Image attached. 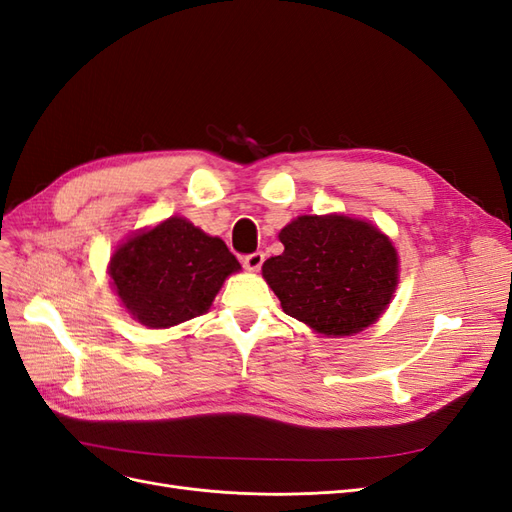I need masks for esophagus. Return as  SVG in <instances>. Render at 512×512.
Returning <instances> with one entry per match:
<instances>
[{
    "label": "esophagus",
    "instance_id": "obj_1",
    "mask_svg": "<svg viewBox=\"0 0 512 512\" xmlns=\"http://www.w3.org/2000/svg\"><path fill=\"white\" fill-rule=\"evenodd\" d=\"M262 262H265V254H262V252H254V254L243 256V267L247 271H258L262 267Z\"/></svg>",
    "mask_w": 512,
    "mask_h": 512
}]
</instances>
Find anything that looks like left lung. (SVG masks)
I'll use <instances>...</instances> for the list:
<instances>
[{
    "label": "left lung",
    "instance_id": "obj_1",
    "mask_svg": "<svg viewBox=\"0 0 512 512\" xmlns=\"http://www.w3.org/2000/svg\"><path fill=\"white\" fill-rule=\"evenodd\" d=\"M284 252L262 265L282 309L322 335L374 324L397 286V252L382 232L346 215H301L280 232Z\"/></svg>",
    "mask_w": 512,
    "mask_h": 512
}]
</instances>
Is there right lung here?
Returning <instances> with one entry per match:
<instances>
[{"instance_id": "add662e5", "label": "right lung", "mask_w": 512, "mask_h": 512, "mask_svg": "<svg viewBox=\"0 0 512 512\" xmlns=\"http://www.w3.org/2000/svg\"><path fill=\"white\" fill-rule=\"evenodd\" d=\"M239 269L222 239L183 218H168L119 245L108 273L138 322L168 329L205 314L226 277Z\"/></svg>"}]
</instances>
